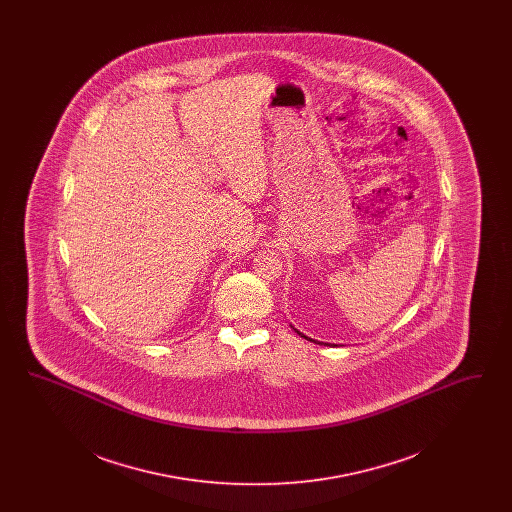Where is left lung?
<instances>
[{
    "label": "left lung",
    "mask_w": 512,
    "mask_h": 512,
    "mask_svg": "<svg viewBox=\"0 0 512 512\" xmlns=\"http://www.w3.org/2000/svg\"><path fill=\"white\" fill-rule=\"evenodd\" d=\"M297 334H299V336H301V338H307V336H303V334H301V332H297ZM307 340L315 341V340H311V338H307ZM326 345H328V343H326Z\"/></svg>",
    "instance_id": "1"
}]
</instances>
